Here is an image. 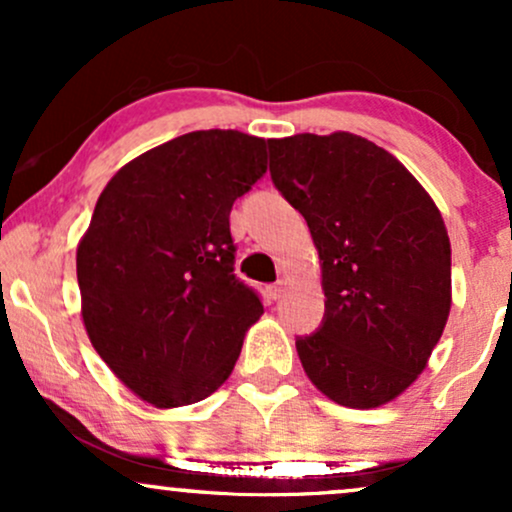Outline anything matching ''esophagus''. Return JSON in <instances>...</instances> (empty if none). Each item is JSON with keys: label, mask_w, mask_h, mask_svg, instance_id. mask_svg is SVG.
<instances>
[{"label": "esophagus", "mask_w": 512, "mask_h": 512, "mask_svg": "<svg viewBox=\"0 0 512 512\" xmlns=\"http://www.w3.org/2000/svg\"><path fill=\"white\" fill-rule=\"evenodd\" d=\"M284 291H286V284H284V281H276V284L269 286V296H272L274 301H279V298L284 296Z\"/></svg>", "instance_id": "34e87169"}]
</instances>
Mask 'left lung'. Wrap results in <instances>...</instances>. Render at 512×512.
Returning a JSON list of instances; mask_svg holds the SVG:
<instances>
[{
	"mask_svg": "<svg viewBox=\"0 0 512 512\" xmlns=\"http://www.w3.org/2000/svg\"><path fill=\"white\" fill-rule=\"evenodd\" d=\"M276 190L308 221L325 317L296 349L322 395L375 409L426 368L452 305L450 238L421 182L351 132L269 139Z\"/></svg>",
	"mask_w": 512,
	"mask_h": 512,
	"instance_id": "1",
	"label": "left lung"
}]
</instances>
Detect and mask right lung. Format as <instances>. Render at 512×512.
Here are the masks:
<instances>
[{"mask_svg":"<svg viewBox=\"0 0 512 512\" xmlns=\"http://www.w3.org/2000/svg\"><path fill=\"white\" fill-rule=\"evenodd\" d=\"M267 170V142L199 129L132 158L98 197L76 248L88 339L158 409L209 397L264 313L233 274L231 207Z\"/></svg>","mask_w":512,"mask_h":512,"instance_id":"obj_1","label":"right lung"}]
</instances>
